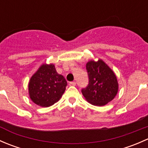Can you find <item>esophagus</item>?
Listing matches in <instances>:
<instances>
[{"instance_id":"obj_1","label":"esophagus","mask_w":148,"mask_h":148,"mask_svg":"<svg viewBox=\"0 0 148 148\" xmlns=\"http://www.w3.org/2000/svg\"><path fill=\"white\" fill-rule=\"evenodd\" d=\"M76 84H77L76 82H69V86H75Z\"/></svg>"}]
</instances>
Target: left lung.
Wrapping results in <instances>:
<instances>
[{
	"label": "left lung",
	"instance_id": "1",
	"mask_svg": "<svg viewBox=\"0 0 148 148\" xmlns=\"http://www.w3.org/2000/svg\"><path fill=\"white\" fill-rule=\"evenodd\" d=\"M86 69L89 84L82 90L85 99L95 106H104L111 102L117 95L119 84L117 77L110 66L99 59L90 60Z\"/></svg>",
	"mask_w": 148,
	"mask_h": 148
}]
</instances>
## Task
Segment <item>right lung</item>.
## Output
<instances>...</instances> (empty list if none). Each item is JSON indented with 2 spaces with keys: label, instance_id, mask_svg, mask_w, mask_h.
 Returning <instances> with one entry per match:
<instances>
[{
  "label": "right lung",
  "instance_id": "obj_1",
  "mask_svg": "<svg viewBox=\"0 0 148 148\" xmlns=\"http://www.w3.org/2000/svg\"><path fill=\"white\" fill-rule=\"evenodd\" d=\"M67 82L53 64H43L31 77L28 95L33 102L42 107L53 105L64 93Z\"/></svg>",
  "mask_w": 148,
  "mask_h": 148
}]
</instances>
